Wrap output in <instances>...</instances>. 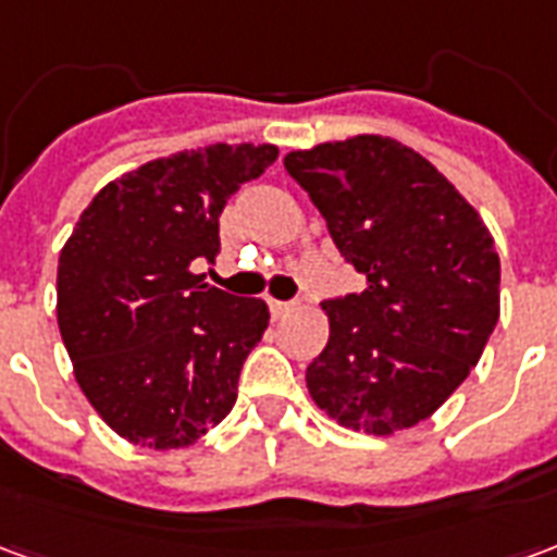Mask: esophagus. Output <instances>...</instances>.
<instances>
[{
	"label": "esophagus",
	"instance_id": "obj_1",
	"mask_svg": "<svg viewBox=\"0 0 557 557\" xmlns=\"http://www.w3.org/2000/svg\"><path fill=\"white\" fill-rule=\"evenodd\" d=\"M268 307H271V315H274V319H283V315H289L292 310H295V304L274 301V298H271V301H268Z\"/></svg>",
	"mask_w": 557,
	"mask_h": 557
}]
</instances>
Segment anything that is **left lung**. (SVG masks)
Instances as JSON below:
<instances>
[{"instance_id":"obj_1","label":"left lung","mask_w":557,"mask_h":557,"mask_svg":"<svg viewBox=\"0 0 557 557\" xmlns=\"http://www.w3.org/2000/svg\"><path fill=\"white\" fill-rule=\"evenodd\" d=\"M283 166L322 211L367 289L325 301L327 346L307 391L367 435L411 430L474 370L502 313V262L466 196L391 137L289 151Z\"/></svg>"}]
</instances>
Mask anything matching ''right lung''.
<instances>
[{
	"mask_svg": "<svg viewBox=\"0 0 557 557\" xmlns=\"http://www.w3.org/2000/svg\"><path fill=\"white\" fill-rule=\"evenodd\" d=\"M277 146L190 148L101 187L59 253L55 319L74 379L125 442L172 450L206 438L238 397L268 327L259 298L202 283L220 214Z\"/></svg>",
	"mask_w": 557,
	"mask_h": 557,
	"instance_id": "right-lung-1",
	"label": "right lung"
}]
</instances>
